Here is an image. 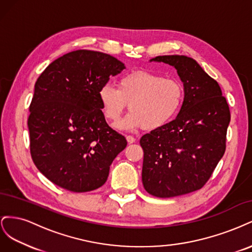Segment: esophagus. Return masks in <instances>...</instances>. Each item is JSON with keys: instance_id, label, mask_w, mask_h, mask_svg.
Segmentation results:
<instances>
[{"instance_id": "obj_1", "label": "esophagus", "mask_w": 252, "mask_h": 252, "mask_svg": "<svg viewBox=\"0 0 252 252\" xmlns=\"http://www.w3.org/2000/svg\"><path fill=\"white\" fill-rule=\"evenodd\" d=\"M126 140H127L128 144H132V143L135 142V139L133 138L132 135H127V136H126Z\"/></svg>"}]
</instances>
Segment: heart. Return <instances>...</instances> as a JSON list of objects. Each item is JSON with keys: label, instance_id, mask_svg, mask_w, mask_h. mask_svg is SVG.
<instances>
[{"label": "heart", "instance_id": "1", "mask_svg": "<svg viewBox=\"0 0 252 252\" xmlns=\"http://www.w3.org/2000/svg\"><path fill=\"white\" fill-rule=\"evenodd\" d=\"M98 101L105 118L117 123L127 104L131 112L118 125L120 129L161 128L177 116L184 101V88L175 79L164 78L146 70L122 75L117 88L104 84L98 89Z\"/></svg>", "mask_w": 252, "mask_h": 252}]
</instances>
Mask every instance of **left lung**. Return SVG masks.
Wrapping results in <instances>:
<instances>
[{"label":"left lung","mask_w":252,"mask_h":252,"mask_svg":"<svg viewBox=\"0 0 252 252\" xmlns=\"http://www.w3.org/2000/svg\"><path fill=\"white\" fill-rule=\"evenodd\" d=\"M173 66L184 85V101L173 121L144 134L142 181L158 197H173L201 189L225 154L229 106L216 80L195 60L158 56L150 62Z\"/></svg>","instance_id":"8db88e82"}]
</instances>
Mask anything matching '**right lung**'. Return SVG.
Here are the masks:
<instances>
[{"label":"right lung","instance_id":"obj_1","mask_svg":"<svg viewBox=\"0 0 252 252\" xmlns=\"http://www.w3.org/2000/svg\"><path fill=\"white\" fill-rule=\"evenodd\" d=\"M124 68L107 53L80 49L53 61L36 80L29 106L30 154L53 184L87 192L107 181L127 141L106 123L97 93Z\"/></svg>","mask_w":252,"mask_h":252}]
</instances>
